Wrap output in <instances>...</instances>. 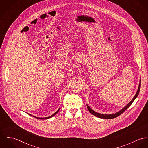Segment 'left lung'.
<instances>
[{"instance_id": "obj_1", "label": "left lung", "mask_w": 148, "mask_h": 148, "mask_svg": "<svg viewBox=\"0 0 148 148\" xmlns=\"http://www.w3.org/2000/svg\"><path fill=\"white\" fill-rule=\"evenodd\" d=\"M140 87H141V79L140 81V84H139V86L138 88V90L137 91V93H136L135 96H134V97L132 99V100L130 101V103H129L127 106H125L124 108H123L121 110H120L119 112H117L116 113H113V114H101V113H99L96 112L95 111H94L93 110H92L88 105L86 104L87 106V108L88 109V110L89 111V112H90V113H92L93 115H94L95 116L99 117V118H101V119H114L116 118L117 117H118L119 116H120L121 114H122L124 111H125L127 109L131 106V104H132V103L134 101V100L137 98V97L138 95V93L140 92Z\"/></svg>"}]
</instances>
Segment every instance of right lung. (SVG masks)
<instances>
[{"instance_id": "1", "label": "right lung", "mask_w": 148, "mask_h": 148, "mask_svg": "<svg viewBox=\"0 0 148 148\" xmlns=\"http://www.w3.org/2000/svg\"><path fill=\"white\" fill-rule=\"evenodd\" d=\"M59 109H60V108L57 110V112H55L53 114H52V115H51V116H49V117H44V118H41V117H35V116H32L31 114H29V115H31V116H33V117H36V118H37V119H41V120H44V119H49V118H51V117H53V116H55V114H56L58 113V112L59 111Z\"/></svg>"}]
</instances>
